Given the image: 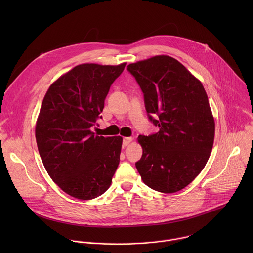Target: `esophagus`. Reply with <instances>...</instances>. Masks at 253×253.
<instances>
[{
  "label": "esophagus",
  "instance_id": "esophagus-1",
  "mask_svg": "<svg viewBox=\"0 0 253 253\" xmlns=\"http://www.w3.org/2000/svg\"><path fill=\"white\" fill-rule=\"evenodd\" d=\"M132 141L131 137H126L123 139V147H126L129 145V143Z\"/></svg>",
  "mask_w": 253,
  "mask_h": 253
}]
</instances>
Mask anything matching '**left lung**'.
Listing matches in <instances>:
<instances>
[{
  "mask_svg": "<svg viewBox=\"0 0 253 253\" xmlns=\"http://www.w3.org/2000/svg\"><path fill=\"white\" fill-rule=\"evenodd\" d=\"M144 96L157 133L139 135L143 154L135 163L143 182L163 193L186 187L210 156L215 124L201 84L169 56H155L127 66Z\"/></svg>",
  "mask_w": 253,
  "mask_h": 253,
  "instance_id": "obj_1",
  "label": "left lung"
}]
</instances>
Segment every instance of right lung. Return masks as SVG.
Segmentation results:
<instances>
[{
    "mask_svg": "<svg viewBox=\"0 0 253 253\" xmlns=\"http://www.w3.org/2000/svg\"><path fill=\"white\" fill-rule=\"evenodd\" d=\"M118 66L82 64L54 82L47 91L36 124V141L53 181L82 200L102 195L119 165L122 137L96 136L91 128L104 108Z\"/></svg>",
    "mask_w": 253,
    "mask_h": 253,
    "instance_id": "right-lung-1",
    "label": "right lung"
}]
</instances>
